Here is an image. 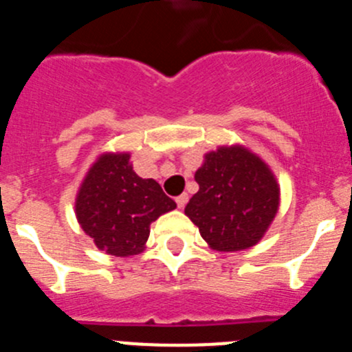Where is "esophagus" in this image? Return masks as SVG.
Returning <instances> with one entry per match:
<instances>
[{
  "mask_svg": "<svg viewBox=\"0 0 352 352\" xmlns=\"http://www.w3.org/2000/svg\"><path fill=\"white\" fill-rule=\"evenodd\" d=\"M188 200H189V197L186 193H182V195H179V197L175 198V201H177V207H179V209H184L186 207V204H188Z\"/></svg>",
  "mask_w": 352,
  "mask_h": 352,
  "instance_id": "obj_1",
  "label": "esophagus"
}]
</instances>
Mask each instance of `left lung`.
I'll list each match as a JSON object with an SVG mask.
<instances>
[{"label": "left lung", "instance_id": "obj_1", "mask_svg": "<svg viewBox=\"0 0 352 352\" xmlns=\"http://www.w3.org/2000/svg\"><path fill=\"white\" fill-rule=\"evenodd\" d=\"M200 189L184 212L218 252L255 246L276 216L280 188L261 157L244 146H219L195 173Z\"/></svg>", "mask_w": 352, "mask_h": 352}]
</instances>
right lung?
<instances>
[{
	"mask_svg": "<svg viewBox=\"0 0 352 352\" xmlns=\"http://www.w3.org/2000/svg\"><path fill=\"white\" fill-rule=\"evenodd\" d=\"M129 154H102L85 177L76 216L99 250L129 256L143 252L151 223L177 207L154 179L134 173Z\"/></svg>",
	"mask_w": 352,
	"mask_h": 352,
	"instance_id": "1",
	"label": "right lung"
}]
</instances>
